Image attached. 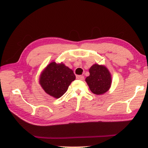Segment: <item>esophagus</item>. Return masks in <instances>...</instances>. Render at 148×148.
I'll return each mask as SVG.
<instances>
[{"label":"esophagus","instance_id":"obj_1","mask_svg":"<svg viewBox=\"0 0 148 148\" xmlns=\"http://www.w3.org/2000/svg\"><path fill=\"white\" fill-rule=\"evenodd\" d=\"M76 78L78 79V80H83L84 79V76H76Z\"/></svg>","mask_w":148,"mask_h":148}]
</instances>
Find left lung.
Here are the masks:
<instances>
[{"mask_svg":"<svg viewBox=\"0 0 148 148\" xmlns=\"http://www.w3.org/2000/svg\"><path fill=\"white\" fill-rule=\"evenodd\" d=\"M89 72L90 76L85 80L92 93L102 95L108 91L112 84V76L107 67L94 64L90 68Z\"/></svg>","mask_w":148,"mask_h":148,"instance_id":"left-lung-1","label":"left lung"}]
</instances>
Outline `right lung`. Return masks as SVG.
<instances>
[{
    "label": "right lung",
    "mask_w": 148,
    "mask_h": 148,
    "mask_svg": "<svg viewBox=\"0 0 148 148\" xmlns=\"http://www.w3.org/2000/svg\"><path fill=\"white\" fill-rule=\"evenodd\" d=\"M76 79L73 70L62 62L52 61L40 75L39 84L46 94L54 98H60Z\"/></svg>",
    "instance_id": "1"
}]
</instances>
